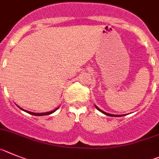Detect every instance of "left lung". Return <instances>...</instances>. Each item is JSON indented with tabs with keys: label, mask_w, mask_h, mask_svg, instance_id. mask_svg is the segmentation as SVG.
<instances>
[{
	"label": "left lung",
	"mask_w": 159,
	"mask_h": 159,
	"mask_svg": "<svg viewBox=\"0 0 159 159\" xmlns=\"http://www.w3.org/2000/svg\"><path fill=\"white\" fill-rule=\"evenodd\" d=\"M96 108H97V109L99 110L100 111H101V112H102V113L105 114V115H106V116H116V117H118V116H123V115H112V114L107 113V112H105V111H102V110H101V109H100V108H98V107H97V106H96Z\"/></svg>",
	"instance_id": "1"
}]
</instances>
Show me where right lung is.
<instances>
[{
	"label": "right lung",
	"instance_id": "right-lung-1",
	"mask_svg": "<svg viewBox=\"0 0 159 159\" xmlns=\"http://www.w3.org/2000/svg\"><path fill=\"white\" fill-rule=\"evenodd\" d=\"M21 109H22V108H21ZM57 109H58V108H55V110H53V111H48V112H43V113H35V112H31V111H26V110H24V109H22V110H24V111H26V112H28V113L31 114V115H34V116H47V115H50V114L53 113V112H55V111H56Z\"/></svg>",
	"mask_w": 159,
	"mask_h": 159
}]
</instances>
